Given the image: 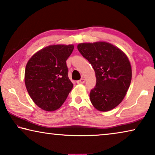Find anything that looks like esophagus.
<instances>
[{
    "mask_svg": "<svg viewBox=\"0 0 155 155\" xmlns=\"http://www.w3.org/2000/svg\"><path fill=\"white\" fill-rule=\"evenodd\" d=\"M77 84H84V83H85V79H84V78H81L80 80L77 81Z\"/></svg>",
    "mask_w": 155,
    "mask_h": 155,
    "instance_id": "esophagus-1",
    "label": "esophagus"
}]
</instances>
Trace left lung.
Wrapping results in <instances>:
<instances>
[{
	"label": "left lung",
	"instance_id": "obj_1",
	"mask_svg": "<svg viewBox=\"0 0 155 155\" xmlns=\"http://www.w3.org/2000/svg\"><path fill=\"white\" fill-rule=\"evenodd\" d=\"M78 51L95 71L96 85L90 92L94 107L108 111L116 107L126 95L131 80V68L127 55L105 41L81 43Z\"/></svg>",
	"mask_w": 155,
	"mask_h": 155
}]
</instances>
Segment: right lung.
<instances>
[{
    "instance_id": "add662e5",
    "label": "right lung",
    "mask_w": 155,
    "mask_h": 155,
    "mask_svg": "<svg viewBox=\"0 0 155 155\" xmlns=\"http://www.w3.org/2000/svg\"><path fill=\"white\" fill-rule=\"evenodd\" d=\"M74 45H51L31 58L25 70V84L30 97L41 109L59 108L73 87L66 61Z\"/></svg>"
}]
</instances>
